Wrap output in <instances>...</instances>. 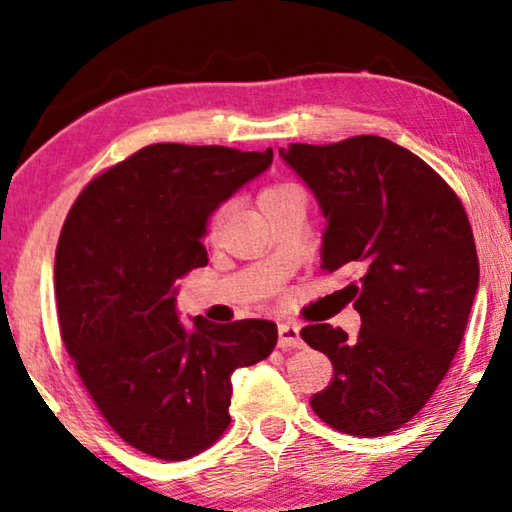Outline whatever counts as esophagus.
<instances>
[{
  "mask_svg": "<svg viewBox=\"0 0 512 512\" xmlns=\"http://www.w3.org/2000/svg\"><path fill=\"white\" fill-rule=\"evenodd\" d=\"M300 327L295 322H283L279 325V348H302Z\"/></svg>",
  "mask_w": 512,
  "mask_h": 512,
  "instance_id": "1",
  "label": "esophagus"
}]
</instances>
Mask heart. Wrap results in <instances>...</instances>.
<instances>
[{
	"label": "heart",
	"instance_id": "heart-1",
	"mask_svg": "<svg viewBox=\"0 0 512 512\" xmlns=\"http://www.w3.org/2000/svg\"><path fill=\"white\" fill-rule=\"evenodd\" d=\"M297 190L293 185H286V183H281V185H272V187H267V190H263L261 192V196H258V203H261V208H263V212H267L270 210L272 206H277V203L281 201V199H286L288 194H295ZM219 217H222V210L217 212L215 217H212V222H210V226L212 229H215V226L219 224Z\"/></svg>",
	"mask_w": 512,
	"mask_h": 512
}]
</instances>
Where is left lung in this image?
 Segmentation results:
<instances>
[{"mask_svg": "<svg viewBox=\"0 0 512 512\" xmlns=\"http://www.w3.org/2000/svg\"><path fill=\"white\" fill-rule=\"evenodd\" d=\"M279 155L327 219L322 270L359 272L343 288L359 334L327 322L302 329L334 366L311 407L348 435H387L428 403L465 336L478 290L467 212L435 169L384 137L290 144Z\"/></svg>", "mask_w": 512, "mask_h": 512, "instance_id": "left-lung-1", "label": "left lung"}]
</instances>
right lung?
Returning <instances> with one entry per match:
<instances>
[{
	"mask_svg": "<svg viewBox=\"0 0 512 512\" xmlns=\"http://www.w3.org/2000/svg\"><path fill=\"white\" fill-rule=\"evenodd\" d=\"M272 164V148L153 144L107 169L70 208L54 258L59 329L86 391L123 442L160 460L229 428L231 375L277 345L270 320L187 329L178 279L208 263V217Z\"/></svg>",
	"mask_w": 512,
	"mask_h": 512,
	"instance_id": "obj_1",
	"label": "right lung"
}]
</instances>
